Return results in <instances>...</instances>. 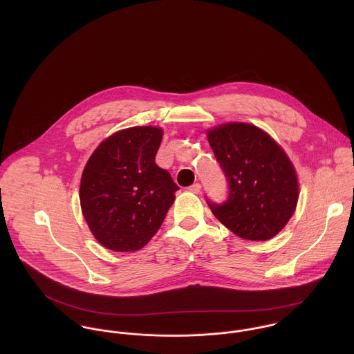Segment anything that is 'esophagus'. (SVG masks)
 <instances>
[{
  "label": "esophagus",
  "instance_id": "obj_1",
  "mask_svg": "<svg viewBox=\"0 0 354 354\" xmlns=\"http://www.w3.org/2000/svg\"><path fill=\"white\" fill-rule=\"evenodd\" d=\"M188 191L192 192V194H201L202 185H201V184H194V185H191V187L188 188Z\"/></svg>",
  "mask_w": 354,
  "mask_h": 354
}]
</instances>
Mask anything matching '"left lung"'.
<instances>
[{"label": "left lung", "mask_w": 354, "mask_h": 354, "mask_svg": "<svg viewBox=\"0 0 354 354\" xmlns=\"http://www.w3.org/2000/svg\"><path fill=\"white\" fill-rule=\"evenodd\" d=\"M208 143L229 185L227 201L207 203L229 230L244 240L266 241L292 218L299 201L293 163L260 128L229 122L207 131Z\"/></svg>", "instance_id": "8db88e82"}]
</instances>
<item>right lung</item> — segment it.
<instances>
[{
	"instance_id": "1",
	"label": "right lung",
	"mask_w": 354,
	"mask_h": 354,
	"mask_svg": "<svg viewBox=\"0 0 354 354\" xmlns=\"http://www.w3.org/2000/svg\"><path fill=\"white\" fill-rule=\"evenodd\" d=\"M163 131L133 127L103 140L80 181L84 219L104 248L133 252L160 227L174 202L177 184L155 163Z\"/></svg>"
}]
</instances>
